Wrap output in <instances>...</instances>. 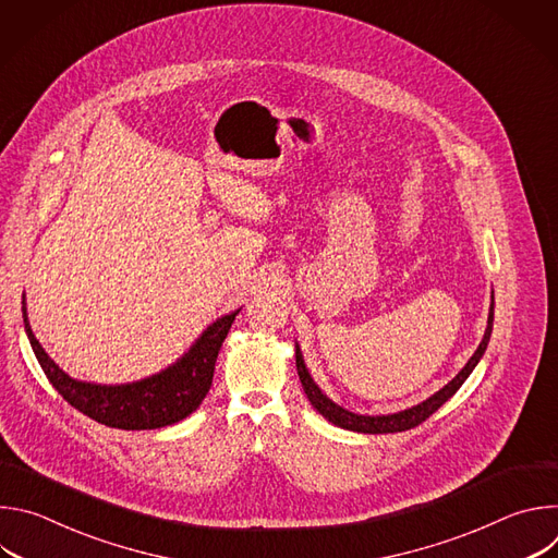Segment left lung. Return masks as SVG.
Wrapping results in <instances>:
<instances>
[{"label":"left lung","mask_w":558,"mask_h":558,"mask_svg":"<svg viewBox=\"0 0 558 558\" xmlns=\"http://www.w3.org/2000/svg\"><path fill=\"white\" fill-rule=\"evenodd\" d=\"M493 323H495V293H493V302H490V313H488V327L484 333V340L476 347V351L472 353V357L465 362V366L444 386L439 388L435 395H430L428 400L420 402L417 407L404 409V411H397V413H388V415H360L353 411H347L344 407L336 404L333 400L323 392V388L317 386L304 364L302 351L295 344V366H298V375L302 381V388L308 397L311 407L320 413L325 420H329L331 424L353 430V433H366V435H381V433H402V430H411L415 426H420L422 422H426L439 407H444L450 397L461 388V384L468 379V375L474 371V366L480 364V360L484 357L490 336H493Z\"/></svg>","instance_id":"left-lung-1"}]
</instances>
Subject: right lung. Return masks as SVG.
<instances>
[{"mask_svg":"<svg viewBox=\"0 0 558 558\" xmlns=\"http://www.w3.org/2000/svg\"><path fill=\"white\" fill-rule=\"evenodd\" d=\"M238 311L241 308L220 315L198 336L190 351L168 368L128 384H95L70 377L63 368H59V364L52 362L31 329L26 295L22 300L26 336L39 366L57 392L70 407L82 411L90 420L121 430L166 428L190 417L201 407L214 379L218 351Z\"/></svg>","mask_w":558,"mask_h":558,"instance_id":"add662e5","label":"right lung"}]
</instances>
